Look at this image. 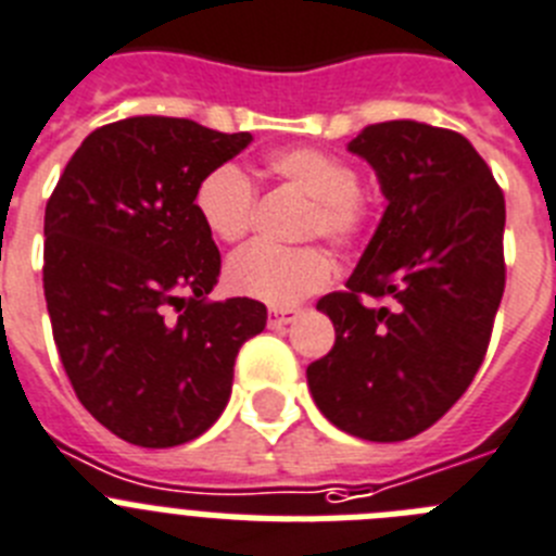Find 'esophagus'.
Returning <instances> with one entry per match:
<instances>
[{
	"instance_id": "esophagus-1",
	"label": "esophagus",
	"mask_w": 556,
	"mask_h": 556,
	"mask_svg": "<svg viewBox=\"0 0 556 556\" xmlns=\"http://www.w3.org/2000/svg\"><path fill=\"white\" fill-rule=\"evenodd\" d=\"M299 316H302V311H299V307H279V311H271L268 325H271V327H288V325H293Z\"/></svg>"
}]
</instances>
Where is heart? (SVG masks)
<instances>
[{
    "mask_svg": "<svg viewBox=\"0 0 556 556\" xmlns=\"http://www.w3.org/2000/svg\"><path fill=\"white\" fill-rule=\"evenodd\" d=\"M265 173L311 198L302 220L305 238L321 235L332 245H352L369 229V198L358 187V173L346 159L321 148H285L265 159ZM192 204L212 238L240 243L254 226L257 192L243 170L235 164H220L198 181ZM330 277L332 260L318 245L279 249L254 243L226 265V285L231 291L271 307L299 305L311 293L321 291Z\"/></svg>",
    "mask_w": 556,
    "mask_h": 556,
    "instance_id": "heart-1",
    "label": "heart"
}]
</instances>
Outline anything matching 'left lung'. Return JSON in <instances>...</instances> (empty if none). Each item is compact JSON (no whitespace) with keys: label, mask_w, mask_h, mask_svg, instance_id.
<instances>
[{"label":"left lung","mask_w":556,"mask_h":556,"mask_svg":"<svg viewBox=\"0 0 556 556\" xmlns=\"http://www.w3.org/2000/svg\"><path fill=\"white\" fill-rule=\"evenodd\" d=\"M346 151L389 204L346 291L318 299L336 344L307 386L341 431L403 442L445 417L484 361L506 282L504 192L462 134L417 119L369 125Z\"/></svg>","instance_id":"obj_1"}]
</instances>
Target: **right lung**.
<instances>
[{"mask_svg":"<svg viewBox=\"0 0 556 556\" xmlns=\"http://www.w3.org/2000/svg\"><path fill=\"white\" fill-rule=\"evenodd\" d=\"M251 134L178 117L91 131L45 212L52 336L86 412L139 447L201 437L229 403L235 358L263 332V302H206L220 251L195 187Z\"/></svg>","mask_w":556,"mask_h":556,"instance_id":"1","label":"right lung"}]
</instances>
